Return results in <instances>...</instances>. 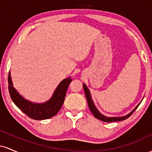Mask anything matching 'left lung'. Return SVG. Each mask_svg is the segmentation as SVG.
Returning a JSON list of instances; mask_svg holds the SVG:
<instances>
[{
	"mask_svg": "<svg viewBox=\"0 0 152 152\" xmlns=\"http://www.w3.org/2000/svg\"><path fill=\"white\" fill-rule=\"evenodd\" d=\"M83 89H84L85 95H86V100H87V102H88V107H89L90 111H91V113L94 114V116H95L96 118H98V119H99V120H101V121H105V122H113V121H123V120L126 119L127 118L129 117L132 114V113H133L134 111L137 109L138 106H139V104H141V102L139 103V104H138V105L136 106V107L134 108V109L132 110L130 113H129L128 114L125 115V116H104V115L102 114V113L99 111L98 109L96 107L95 104H94L93 100H92L90 91L88 88V87L86 86V85L85 84V83H83Z\"/></svg>",
	"mask_w": 152,
	"mask_h": 152,
	"instance_id": "left-lung-1",
	"label": "left lung"
}]
</instances>
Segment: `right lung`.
<instances>
[{
    "mask_svg": "<svg viewBox=\"0 0 152 152\" xmlns=\"http://www.w3.org/2000/svg\"><path fill=\"white\" fill-rule=\"evenodd\" d=\"M72 81L71 76L60 82L49 100L44 103H35L23 97L14 88L10 72L8 74V90L12 101L24 114L36 120L48 119L57 114L65 99L68 87Z\"/></svg>",
    "mask_w": 152,
    "mask_h": 152,
    "instance_id": "add662e5",
    "label": "right lung"
}]
</instances>
